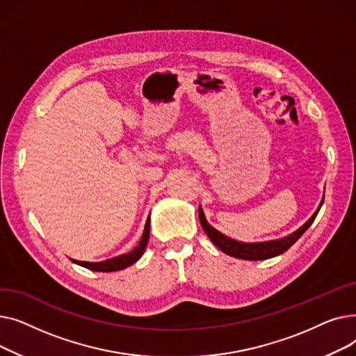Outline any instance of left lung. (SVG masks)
<instances>
[{"label": "left lung", "instance_id": "1", "mask_svg": "<svg viewBox=\"0 0 356 356\" xmlns=\"http://www.w3.org/2000/svg\"><path fill=\"white\" fill-rule=\"evenodd\" d=\"M322 204H323V199L319 204V208H317L316 212L310 216V219L306 223H303V225L297 231L291 232L290 235H287L284 238L263 241V242H242V241H236L227 235H223L222 232L215 229L207 220V216H204L203 209L200 207H199V220H200V225H202L203 231L207 232L209 239L222 252H225V254L239 258V259L258 261V259H268V258H273V257H277L280 254L286 252L294 244V242L309 229L314 218L317 216V213H319Z\"/></svg>", "mask_w": 356, "mask_h": 356}]
</instances>
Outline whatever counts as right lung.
Masks as SVG:
<instances>
[{"instance_id": "add662e5", "label": "right lung", "mask_w": 356, "mask_h": 356, "mask_svg": "<svg viewBox=\"0 0 356 356\" xmlns=\"http://www.w3.org/2000/svg\"><path fill=\"white\" fill-rule=\"evenodd\" d=\"M148 238H149V216L147 218L144 232H143V236L138 242V245L134 250H131L129 252L114 257V258H109V259H105V261H99V263H89V261H78V259H72V258H70V261L74 264L82 266V267H85L88 270H92V271H102V273L120 271V270H124L129 266H133L141 258V255L145 251Z\"/></svg>"}]
</instances>
